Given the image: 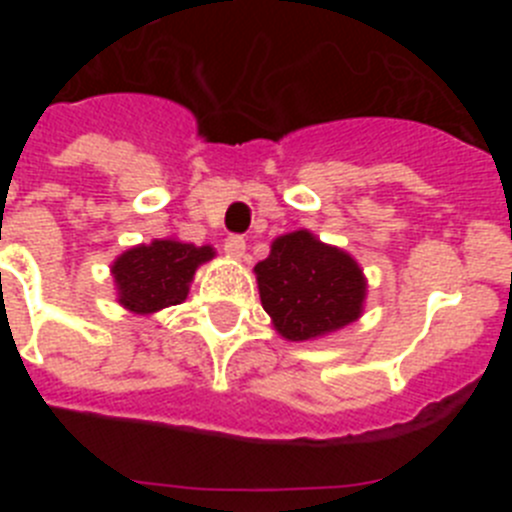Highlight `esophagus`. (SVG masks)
<instances>
[{
  "mask_svg": "<svg viewBox=\"0 0 512 512\" xmlns=\"http://www.w3.org/2000/svg\"><path fill=\"white\" fill-rule=\"evenodd\" d=\"M225 253H228L230 259H246V241H243L241 235H230L228 241H225Z\"/></svg>",
  "mask_w": 512,
  "mask_h": 512,
  "instance_id": "1",
  "label": "esophagus"
}]
</instances>
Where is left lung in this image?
Segmentation results:
<instances>
[{"label": "left lung", "mask_w": 512, "mask_h": 512, "mask_svg": "<svg viewBox=\"0 0 512 512\" xmlns=\"http://www.w3.org/2000/svg\"><path fill=\"white\" fill-rule=\"evenodd\" d=\"M253 271L261 305L287 341H315L361 318L366 297L361 266L310 230L279 235Z\"/></svg>", "instance_id": "obj_1"}]
</instances>
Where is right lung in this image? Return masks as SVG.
<instances>
[{"label": "right lung", "instance_id": "add662e5", "mask_svg": "<svg viewBox=\"0 0 512 512\" xmlns=\"http://www.w3.org/2000/svg\"><path fill=\"white\" fill-rule=\"evenodd\" d=\"M215 256L212 246L156 238L128 248L112 264L117 300L135 315H151L187 300L197 266Z\"/></svg>", "mask_w": 512, "mask_h": 512}]
</instances>
